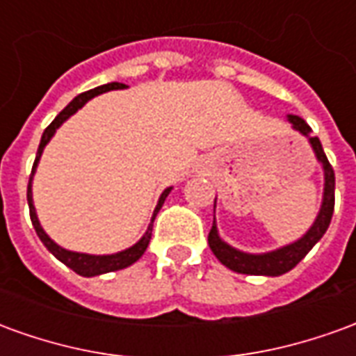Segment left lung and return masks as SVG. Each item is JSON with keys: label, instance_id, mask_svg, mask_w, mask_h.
Listing matches in <instances>:
<instances>
[{"label": "left lung", "instance_id": "1", "mask_svg": "<svg viewBox=\"0 0 356 356\" xmlns=\"http://www.w3.org/2000/svg\"><path fill=\"white\" fill-rule=\"evenodd\" d=\"M288 122H290L296 131L309 137V143H311L314 154H316V160L322 163V170H324V196H322L321 211H318V216L314 219L313 227L307 231V234H303V238H299L298 242H293L290 246L268 252V254H244V252L234 250V248L229 246L227 242L219 238L216 221H213L208 236L209 248H211V252L216 254L217 259L223 263L225 267H229L234 273H240V275L280 276L284 273H288L313 250L314 244L324 236V232L328 231L330 221H332L334 202H336V196H334V193H336V175H334V170H332L328 158H326L324 150H322L321 140H318V137L311 135L313 129L307 125L305 120L299 116H288Z\"/></svg>", "mask_w": 356, "mask_h": 356}]
</instances>
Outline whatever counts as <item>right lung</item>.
I'll list each match as a JSON object with an SVG mask.
<instances>
[{"mask_svg":"<svg viewBox=\"0 0 356 356\" xmlns=\"http://www.w3.org/2000/svg\"><path fill=\"white\" fill-rule=\"evenodd\" d=\"M125 86L124 83H118V81H112V83H106V86H101V88H95L91 91H86V93L78 95L76 99H74L68 106H66L60 114H58L53 122H51L47 127H45V131L42 135V140H40V148H38V154H35V162L32 165V175H30V181H28V206H30V219H32V225H34L35 232H38V236L40 240L43 242V246L49 250L51 254L57 257L58 261H63L66 267H70L74 273H78L81 276H97V275H104V273H112V270H120V268H125L133 265V263L139 259L140 255L147 252L148 248V242H150V236H152V223H154L156 219V213L160 211L162 208L163 200L168 198V194L171 193V186L170 188H165L160 196V200H158V206H156L154 213H152V221L148 225L147 232H145V236L135 244V246L127 248L124 252H118V254H112V255H89V254H78V252H68L65 248L57 246L53 240L45 234V231L42 229V225L38 221V216H35V208H34V202H32V177H34V171H35V165L40 162V158H42V152L45 145L49 143L51 137L55 135L60 125L65 124L68 118L72 116L74 112H78V110L89 101V99H93L97 95L101 93H106L110 89H124Z\"/></svg>","mask_w":356,"mask_h":356,"instance_id":"obj_1","label":"right lung"}]
</instances>
